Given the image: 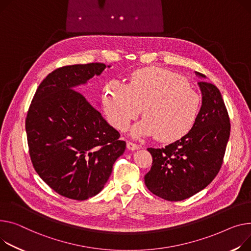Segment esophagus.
Segmentation results:
<instances>
[{"instance_id":"esophagus-1","label":"esophagus","mask_w":251,"mask_h":251,"mask_svg":"<svg viewBox=\"0 0 251 251\" xmlns=\"http://www.w3.org/2000/svg\"><path fill=\"white\" fill-rule=\"evenodd\" d=\"M127 148H128L129 150H137V149L140 148V146H139L138 144H135V143L128 141V142H127Z\"/></svg>"}]
</instances>
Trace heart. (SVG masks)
<instances>
[{
    "label": "heart",
    "instance_id": "b5f03b06",
    "mask_svg": "<svg viewBox=\"0 0 251 251\" xmlns=\"http://www.w3.org/2000/svg\"><path fill=\"white\" fill-rule=\"evenodd\" d=\"M109 123L124 131L141 113L145 118L131 128L133 137L156 136L162 142L185 137L194 128L202 100L188 80L171 71L146 68L133 73L128 86L111 80L104 89Z\"/></svg>",
    "mask_w": 251,
    "mask_h": 251
}]
</instances>
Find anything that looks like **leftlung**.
<instances>
[{"label": "left lung", "mask_w": 251, "mask_h": 251, "mask_svg": "<svg viewBox=\"0 0 251 251\" xmlns=\"http://www.w3.org/2000/svg\"><path fill=\"white\" fill-rule=\"evenodd\" d=\"M198 85L202 106L191 132L164 148H147L152 166L144 176L145 185L168 201H182L209 185L221 169L230 136V120L220 91L207 81Z\"/></svg>", "instance_id": "obj_1"}]
</instances>
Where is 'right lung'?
<instances>
[{"label": "right lung", "mask_w": 251, "mask_h": 251, "mask_svg": "<svg viewBox=\"0 0 251 251\" xmlns=\"http://www.w3.org/2000/svg\"><path fill=\"white\" fill-rule=\"evenodd\" d=\"M111 65H68L49 74L31 102L26 133L31 161L57 194L83 201L101 192L126 142L75 88Z\"/></svg>", "instance_id": "obj_1"}]
</instances>
